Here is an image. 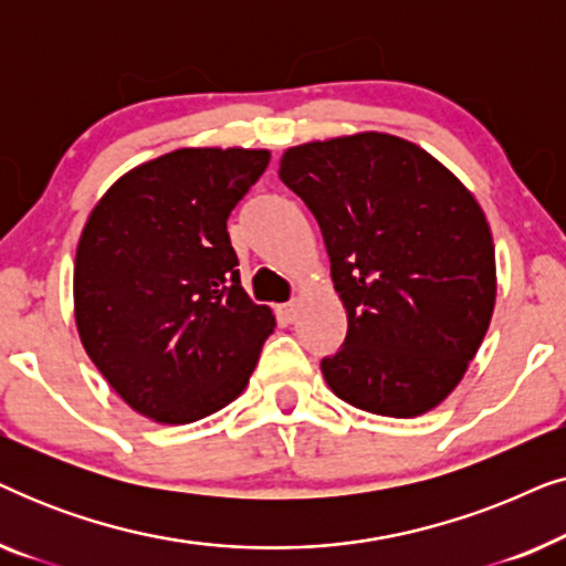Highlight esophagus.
I'll use <instances>...</instances> for the list:
<instances>
[{
    "label": "esophagus",
    "instance_id": "esophagus-1",
    "mask_svg": "<svg viewBox=\"0 0 566 566\" xmlns=\"http://www.w3.org/2000/svg\"><path fill=\"white\" fill-rule=\"evenodd\" d=\"M277 316H281V319L285 322V324H291L293 319H296V304H283V306H277Z\"/></svg>",
    "mask_w": 566,
    "mask_h": 566
}]
</instances>
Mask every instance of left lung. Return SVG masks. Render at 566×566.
<instances>
[{
    "instance_id": "left-lung-1",
    "label": "left lung",
    "mask_w": 566,
    "mask_h": 566,
    "mask_svg": "<svg viewBox=\"0 0 566 566\" xmlns=\"http://www.w3.org/2000/svg\"><path fill=\"white\" fill-rule=\"evenodd\" d=\"M277 175L319 223L347 312L324 381L366 412H430L474 360L497 293L474 196L417 144L376 130L293 146Z\"/></svg>"
}]
</instances>
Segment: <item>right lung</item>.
Here are the masks:
<instances>
[{
  "label": "right lung",
  "mask_w": 566,
  "mask_h": 566,
  "mask_svg": "<svg viewBox=\"0 0 566 566\" xmlns=\"http://www.w3.org/2000/svg\"><path fill=\"white\" fill-rule=\"evenodd\" d=\"M265 149H177L123 175L84 223L74 262L82 345L138 415L208 417L244 391L275 327L239 281L227 219Z\"/></svg>",
  "instance_id": "add662e5"
}]
</instances>
